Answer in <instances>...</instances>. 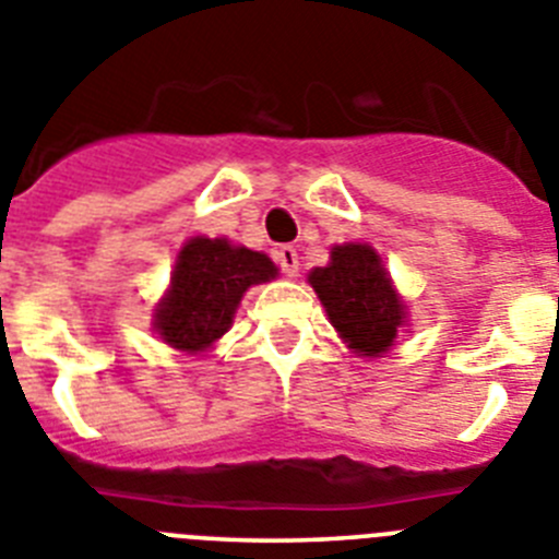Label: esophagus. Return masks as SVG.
<instances>
[{
	"instance_id": "34e87169",
	"label": "esophagus",
	"mask_w": 559,
	"mask_h": 559,
	"mask_svg": "<svg viewBox=\"0 0 559 559\" xmlns=\"http://www.w3.org/2000/svg\"><path fill=\"white\" fill-rule=\"evenodd\" d=\"M274 260L276 265L283 269V274L296 276V271H299V254H296L294 246H280V249L274 251Z\"/></svg>"
}]
</instances>
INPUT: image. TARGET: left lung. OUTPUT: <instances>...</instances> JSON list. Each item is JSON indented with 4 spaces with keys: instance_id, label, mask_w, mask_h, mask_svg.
<instances>
[{
    "instance_id": "8db88e82",
    "label": "left lung",
    "mask_w": 559,
    "mask_h": 559,
    "mask_svg": "<svg viewBox=\"0 0 559 559\" xmlns=\"http://www.w3.org/2000/svg\"><path fill=\"white\" fill-rule=\"evenodd\" d=\"M308 280L328 308L333 328L355 353L374 358L392 347L406 308L372 246H335L330 265L313 269Z\"/></svg>"
}]
</instances>
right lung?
Segmentation results:
<instances>
[{
    "label": "right lung",
    "instance_id": "right-lung-1",
    "mask_svg": "<svg viewBox=\"0 0 559 559\" xmlns=\"http://www.w3.org/2000/svg\"><path fill=\"white\" fill-rule=\"evenodd\" d=\"M274 276L276 265L260 251L221 237H192L179 251L170 290L156 310L162 341L185 353H201L231 328L240 296Z\"/></svg>",
    "mask_w": 559,
    "mask_h": 559
}]
</instances>
